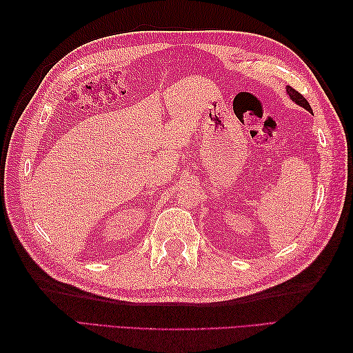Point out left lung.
Listing matches in <instances>:
<instances>
[{"label":"left lung","instance_id":"8db88e82","mask_svg":"<svg viewBox=\"0 0 353 353\" xmlns=\"http://www.w3.org/2000/svg\"><path fill=\"white\" fill-rule=\"evenodd\" d=\"M287 94L290 95V99H291L292 101H294V103H297V104H299V106L305 108V109L308 110V112H312V110H311V106H310V103L306 101L305 97H303L302 94H299L294 88L287 86Z\"/></svg>","mask_w":353,"mask_h":353}]
</instances>
